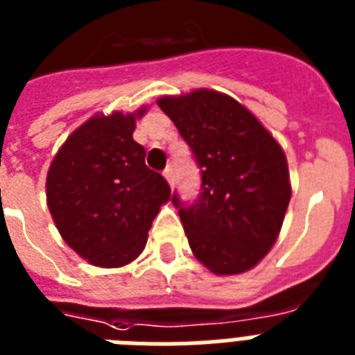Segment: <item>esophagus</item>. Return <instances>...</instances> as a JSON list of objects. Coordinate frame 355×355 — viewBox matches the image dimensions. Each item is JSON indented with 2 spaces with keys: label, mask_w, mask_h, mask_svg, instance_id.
Returning <instances> with one entry per match:
<instances>
[{
  "label": "esophagus",
  "mask_w": 355,
  "mask_h": 355,
  "mask_svg": "<svg viewBox=\"0 0 355 355\" xmlns=\"http://www.w3.org/2000/svg\"><path fill=\"white\" fill-rule=\"evenodd\" d=\"M164 177H166V180H168L169 186H173V184H175V171H173V168L164 169Z\"/></svg>",
  "instance_id": "esophagus-1"
}]
</instances>
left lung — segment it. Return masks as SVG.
<instances>
[{"label":"left lung","instance_id":"8db88e82","mask_svg":"<svg viewBox=\"0 0 355 355\" xmlns=\"http://www.w3.org/2000/svg\"><path fill=\"white\" fill-rule=\"evenodd\" d=\"M157 104L202 173L196 200L171 196L193 254L214 274L252 269L276 242L291 200L282 146L245 106L220 92L166 95Z\"/></svg>","mask_w":355,"mask_h":355}]
</instances>
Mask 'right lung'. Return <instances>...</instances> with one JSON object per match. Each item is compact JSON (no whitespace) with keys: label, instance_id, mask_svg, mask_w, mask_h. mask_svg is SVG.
Masks as SVG:
<instances>
[{"label":"right lung","instance_id":"1","mask_svg":"<svg viewBox=\"0 0 355 355\" xmlns=\"http://www.w3.org/2000/svg\"><path fill=\"white\" fill-rule=\"evenodd\" d=\"M135 113L95 115L67 139L46 177V202L62 240L97 267H122L144 251L166 178L133 141Z\"/></svg>","mask_w":355,"mask_h":355}]
</instances>
